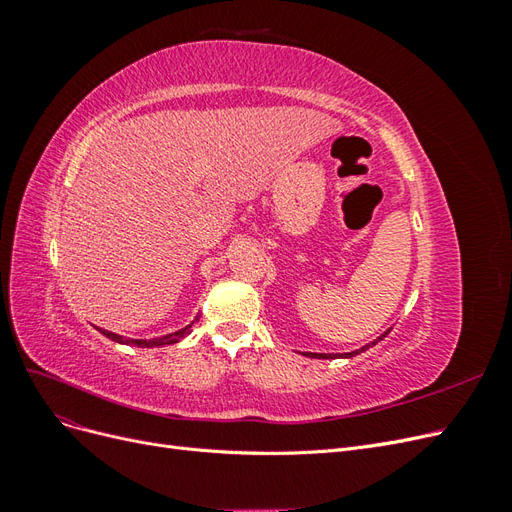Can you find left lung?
Listing matches in <instances>:
<instances>
[{
  "label": "left lung",
  "instance_id": "obj_1",
  "mask_svg": "<svg viewBox=\"0 0 512 512\" xmlns=\"http://www.w3.org/2000/svg\"><path fill=\"white\" fill-rule=\"evenodd\" d=\"M391 333V329L389 331H384L378 339H374V342H371V344H367V346H363L361 350H354V352H344V354H322V352H303L305 356H312V359H352V356H356V354H361V352H365L367 348H371V346H376L378 342H380V339H384L386 335H389Z\"/></svg>",
  "mask_w": 512,
  "mask_h": 512
}]
</instances>
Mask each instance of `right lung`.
Returning <instances> with one entry per match:
<instances>
[{"label": "right lung", "mask_w": 512, "mask_h": 512, "mask_svg": "<svg viewBox=\"0 0 512 512\" xmlns=\"http://www.w3.org/2000/svg\"><path fill=\"white\" fill-rule=\"evenodd\" d=\"M198 320V318H196ZM194 324V322H192ZM192 324H188V327H183L175 333H168V335H162V337H153V339H128L123 335H117V333H111V331H104V329H98L102 335H106L108 339H113V342L117 344H126V346H138V348H160V346H170V344H177L179 339H183L185 335H188L192 331Z\"/></svg>", "instance_id": "right-lung-1"}]
</instances>
